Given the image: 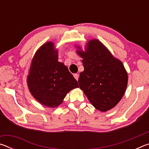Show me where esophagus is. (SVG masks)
<instances>
[{
  "mask_svg": "<svg viewBox=\"0 0 149 149\" xmlns=\"http://www.w3.org/2000/svg\"><path fill=\"white\" fill-rule=\"evenodd\" d=\"M74 77H75V79L77 81V80H78V79H79V74H74Z\"/></svg>",
  "mask_w": 149,
  "mask_h": 149,
  "instance_id": "esophagus-1",
  "label": "esophagus"
}]
</instances>
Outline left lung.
Returning <instances> with one entry per match:
<instances>
[{"label":"left lung","mask_w":149,"mask_h":149,"mask_svg":"<svg viewBox=\"0 0 149 149\" xmlns=\"http://www.w3.org/2000/svg\"><path fill=\"white\" fill-rule=\"evenodd\" d=\"M77 52L84 67L78 79L80 89L97 110L106 112L114 108L127 85V74L122 62L97 39L88 42L85 52Z\"/></svg>","instance_id":"1"}]
</instances>
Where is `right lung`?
Here are the masks:
<instances>
[{"label": "right lung", "instance_id": "1", "mask_svg": "<svg viewBox=\"0 0 149 149\" xmlns=\"http://www.w3.org/2000/svg\"><path fill=\"white\" fill-rule=\"evenodd\" d=\"M27 84L35 99L52 108L61 104L72 89L79 87L68 68L58 61V50L51 42L44 44L35 53Z\"/></svg>", "mask_w": 149, "mask_h": 149}]
</instances>
